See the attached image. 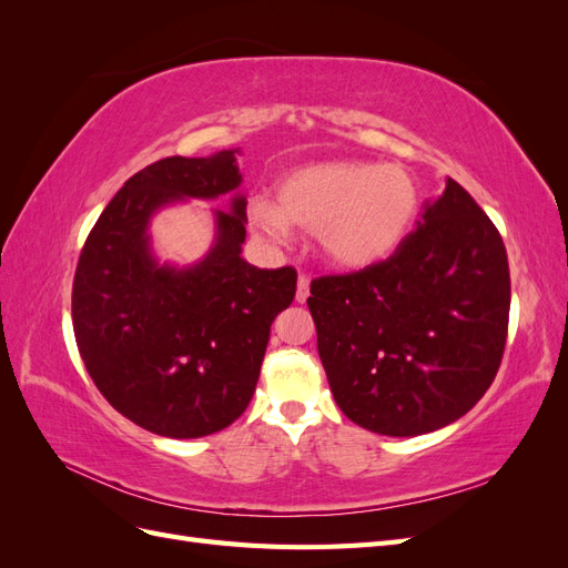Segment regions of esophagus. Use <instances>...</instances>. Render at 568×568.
I'll list each match as a JSON object with an SVG mask.
<instances>
[{"label": "esophagus", "instance_id": "obj_1", "mask_svg": "<svg viewBox=\"0 0 568 568\" xmlns=\"http://www.w3.org/2000/svg\"><path fill=\"white\" fill-rule=\"evenodd\" d=\"M307 296H311V280H307L305 274H301V277H298V286H296V301H298V303H305Z\"/></svg>", "mask_w": 568, "mask_h": 568}]
</instances>
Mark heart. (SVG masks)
<instances>
[{
	"mask_svg": "<svg viewBox=\"0 0 568 568\" xmlns=\"http://www.w3.org/2000/svg\"><path fill=\"white\" fill-rule=\"evenodd\" d=\"M419 211V186L403 165L311 163L280 184L277 199L255 194L248 220L270 242L286 244L294 225L313 232L332 263L372 267L400 246Z\"/></svg>",
	"mask_w": 568,
	"mask_h": 568,
	"instance_id": "1",
	"label": "heart"
}]
</instances>
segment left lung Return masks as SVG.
Here are the masks:
<instances>
[{
    "label": "left lung",
    "mask_w": 568,
    "mask_h": 568,
    "mask_svg": "<svg viewBox=\"0 0 568 568\" xmlns=\"http://www.w3.org/2000/svg\"><path fill=\"white\" fill-rule=\"evenodd\" d=\"M307 307L334 400L382 436H422L484 398L505 353L500 232L455 180L384 263L320 277Z\"/></svg>",
    "instance_id": "8db88e82"
}]
</instances>
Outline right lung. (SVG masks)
Wrapping results in <instances>:
<instances>
[{"label":"right lung","instance_id":"right-lung-1","mask_svg":"<svg viewBox=\"0 0 568 568\" xmlns=\"http://www.w3.org/2000/svg\"><path fill=\"white\" fill-rule=\"evenodd\" d=\"M239 149L170 156L132 175L99 215L73 282V329L92 382L120 415L165 438H201L248 407L270 326L296 296V270L242 257ZM232 195L201 262L161 264L150 217L186 197Z\"/></svg>","mask_w":568,"mask_h":568}]
</instances>
